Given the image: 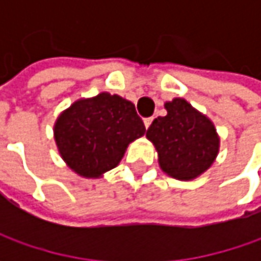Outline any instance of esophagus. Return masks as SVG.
I'll use <instances>...</instances> for the list:
<instances>
[{"instance_id": "esophagus-1", "label": "esophagus", "mask_w": 261, "mask_h": 261, "mask_svg": "<svg viewBox=\"0 0 261 261\" xmlns=\"http://www.w3.org/2000/svg\"><path fill=\"white\" fill-rule=\"evenodd\" d=\"M144 123H145V127L148 129L151 126V123H152V117H146L145 120H144Z\"/></svg>"}]
</instances>
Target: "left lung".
<instances>
[{
	"instance_id": "8db88e82",
	"label": "left lung",
	"mask_w": 261,
	"mask_h": 261,
	"mask_svg": "<svg viewBox=\"0 0 261 261\" xmlns=\"http://www.w3.org/2000/svg\"><path fill=\"white\" fill-rule=\"evenodd\" d=\"M164 107L167 115L154 119L146 138L155 146L158 164L167 175L193 180L214 164L219 152L215 125L185 98H173Z\"/></svg>"
}]
</instances>
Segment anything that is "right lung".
<instances>
[{"mask_svg":"<svg viewBox=\"0 0 261 261\" xmlns=\"http://www.w3.org/2000/svg\"><path fill=\"white\" fill-rule=\"evenodd\" d=\"M144 134L145 125L134 103L110 93L76 100L54 126L62 160L86 178H98L115 168L127 145Z\"/></svg>","mask_w":261,"mask_h":261,"instance_id":"add662e5","label":"right lung"}]
</instances>
